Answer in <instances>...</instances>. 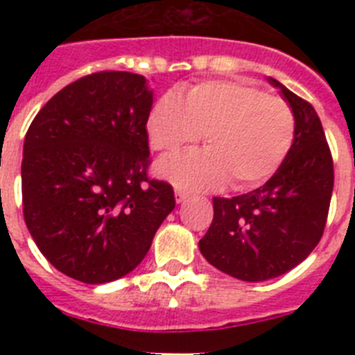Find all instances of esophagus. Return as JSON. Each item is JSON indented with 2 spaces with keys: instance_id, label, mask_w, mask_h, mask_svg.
Instances as JSON below:
<instances>
[{
  "instance_id": "34e87169",
  "label": "esophagus",
  "mask_w": 355,
  "mask_h": 355,
  "mask_svg": "<svg viewBox=\"0 0 355 355\" xmlns=\"http://www.w3.org/2000/svg\"><path fill=\"white\" fill-rule=\"evenodd\" d=\"M184 199H188V192L180 190V188H175V202H178V205H181Z\"/></svg>"
}]
</instances>
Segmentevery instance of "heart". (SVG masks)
<instances>
[{"label":"heart","mask_w":355,"mask_h":355,"mask_svg":"<svg viewBox=\"0 0 355 355\" xmlns=\"http://www.w3.org/2000/svg\"><path fill=\"white\" fill-rule=\"evenodd\" d=\"M150 146L174 155L205 135L206 150L158 165V172L188 190H209L229 180L233 190L265 183L283 163L295 133L290 105L234 81H206L156 101L147 121Z\"/></svg>","instance_id":"heart-1"}]
</instances>
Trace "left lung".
I'll return each mask as SVG.
<instances>
[{"label":"left lung","mask_w":355,"mask_h":355,"mask_svg":"<svg viewBox=\"0 0 355 355\" xmlns=\"http://www.w3.org/2000/svg\"><path fill=\"white\" fill-rule=\"evenodd\" d=\"M266 80L293 112V142L263 187L231 199L213 197V222L199 241L209 265L247 283L279 277L311 254L324 234L334 187L315 108L274 78Z\"/></svg>","instance_id":"left-lung-1"}]
</instances>
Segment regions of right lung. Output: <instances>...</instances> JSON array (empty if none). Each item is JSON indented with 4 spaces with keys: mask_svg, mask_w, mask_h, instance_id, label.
I'll list each match as a JSON object with an SVG mask.
<instances>
[{
    "mask_svg": "<svg viewBox=\"0 0 355 355\" xmlns=\"http://www.w3.org/2000/svg\"><path fill=\"white\" fill-rule=\"evenodd\" d=\"M153 90L105 71L49 99L24 139L23 213L49 263L87 284L135 270L174 209L171 184L147 178Z\"/></svg>",
    "mask_w": 355,
    "mask_h": 355,
    "instance_id": "obj_1",
    "label": "right lung"
}]
</instances>
